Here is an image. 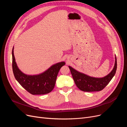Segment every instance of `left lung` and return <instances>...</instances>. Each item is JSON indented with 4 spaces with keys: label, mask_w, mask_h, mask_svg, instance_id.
<instances>
[{
    "label": "left lung",
    "mask_w": 127,
    "mask_h": 127,
    "mask_svg": "<svg viewBox=\"0 0 127 127\" xmlns=\"http://www.w3.org/2000/svg\"><path fill=\"white\" fill-rule=\"evenodd\" d=\"M75 83L80 90L84 92H97L102 90L115 75L117 68L116 56H115L114 66L108 75L101 78L91 77L79 72L69 66Z\"/></svg>",
    "instance_id": "left-lung-1"
}]
</instances>
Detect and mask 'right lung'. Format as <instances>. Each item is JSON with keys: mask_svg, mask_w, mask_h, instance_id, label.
Here are the masks:
<instances>
[{"mask_svg": "<svg viewBox=\"0 0 127 127\" xmlns=\"http://www.w3.org/2000/svg\"><path fill=\"white\" fill-rule=\"evenodd\" d=\"M12 50V67L15 79L24 88L33 95H41L51 92L55 87L58 74L64 65L61 61L52 65L48 69L39 74L28 75L23 72L18 67Z\"/></svg>", "mask_w": 127, "mask_h": 127, "instance_id": "obj_1", "label": "right lung"}]
</instances>
